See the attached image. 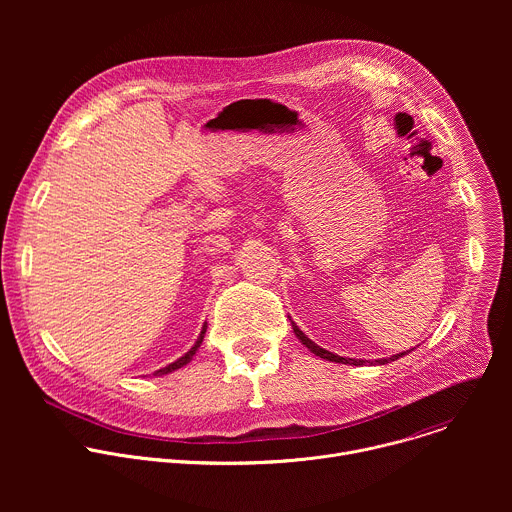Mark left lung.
<instances>
[{"mask_svg":"<svg viewBox=\"0 0 512 512\" xmlns=\"http://www.w3.org/2000/svg\"><path fill=\"white\" fill-rule=\"evenodd\" d=\"M291 328H294V332H296V336L300 338V342L304 344V346H308L310 348V352H314L316 356H320V358H324V360H330V362H342V364H354V367H360V364L364 362V360H360V358H346V356H338V354H334V352H330V350H326V348H322V346H318L316 342H312L298 326H296V322H291ZM405 352H399V354H393L391 358H377V360H373L371 364H387L389 360H397V358H401Z\"/></svg>","mask_w":512,"mask_h":512,"instance_id":"left-lung-1","label":"left lung"}]
</instances>
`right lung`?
<instances>
[{
	"mask_svg": "<svg viewBox=\"0 0 512 512\" xmlns=\"http://www.w3.org/2000/svg\"><path fill=\"white\" fill-rule=\"evenodd\" d=\"M204 334H206V324L202 326V332H200V336L196 338V342H194V346L184 354V356H180L178 360H174L172 364H168V367H164V369H160V371H156L154 375L156 377H162V375H168V373H172V371H178V369H182V367H186V364L192 360V356L196 354V350L200 348V344H202V340H204Z\"/></svg>",
	"mask_w": 512,
	"mask_h": 512,
	"instance_id": "right-lung-1",
	"label": "right lung"
}]
</instances>
